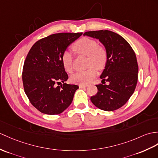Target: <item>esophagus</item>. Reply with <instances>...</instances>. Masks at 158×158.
<instances>
[{
  "label": "esophagus",
  "instance_id": "esophagus-1",
  "mask_svg": "<svg viewBox=\"0 0 158 158\" xmlns=\"http://www.w3.org/2000/svg\"><path fill=\"white\" fill-rule=\"evenodd\" d=\"M87 87V85H80L79 87L80 88H84V87Z\"/></svg>",
  "mask_w": 158,
  "mask_h": 158
}]
</instances>
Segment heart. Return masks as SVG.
<instances>
[{"label":"heart","instance_id":"heart-1","mask_svg":"<svg viewBox=\"0 0 158 158\" xmlns=\"http://www.w3.org/2000/svg\"><path fill=\"white\" fill-rule=\"evenodd\" d=\"M73 48L76 52L87 56V64L89 67L85 71L75 73L71 77V80L73 83L86 85L96 76L97 69L102 70L106 67L108 60L107 51L104 47L99 46L96 40L88 38L77 40ZM62 62L66 71H73V56L70 52H63Z\"/></svg>","mask_w":158,"mask_h":158}]
</instances>
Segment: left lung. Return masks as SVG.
<instances>
[{
	"mask_svg": "<svg viewBox=\"0 0 158 158\" xmlns=\"http://www.w3.org/2000/svg\"><path fill=\"white\" fill-rule=\"evenodd\" d=\"M83 35L98 39L108 53L107 63L100 76L102 84L96 85L98 92L91 97V101L102 110H116L127 103L136 87L139 69L136 55L127 40L116 33L99 30L86 31Z\"/></svg>",
	"mask_w": 158,
	"mask_h": 158,
	"instance_id": "8db88e82",
	"label": "left lung"
}]
</instances>
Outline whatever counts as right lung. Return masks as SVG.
I'll list each match as a JSON object with an SVG mask.
<instances>
[{
    "mask_svg": "<svg viewBox=\"0 0 158 158\" xmlns=\"http://www.w3.org/2000/svg\"><path fill=\"white\" fill-rule=\"evenodd\" d=\"M82 34L50 35L39 40L29 51L22 72L23 88L30 103L42 113L58 114L71 104L79 86L64 83L69 77L62 55Z\"/></svg>",
    "mask_w": 158,
    "mask_h": 158,
    "instance_id": "right-lung-1",
    "label": "right lung"
}]
</instances>
